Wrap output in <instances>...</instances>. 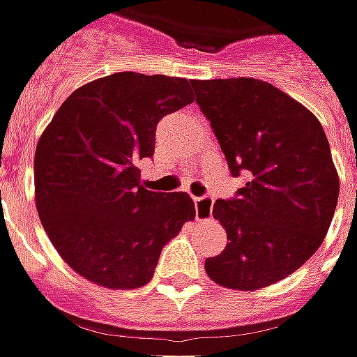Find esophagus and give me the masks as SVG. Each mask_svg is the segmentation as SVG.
Masks as SVG:
<instances>
[{
	"label": "esophagus",
	"instance_id": "1",
	"mask_svg": "<svg viewBox=\"0 0 357 357\" xmlns=\"http://www.w3.org/2000/svg\"><path fill=\"white\" fill-rule=\"evenodd\" d=\"M195 218L197 222H209L211 220V209H213V199L209 195L195 197Z\"/></svg>",
	"mask_w": 357,
	"mask_h": 357
}]
</instances>
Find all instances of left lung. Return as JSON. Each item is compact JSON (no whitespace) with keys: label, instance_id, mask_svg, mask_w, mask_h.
I'll list each match as a JSON object with an SVG mask.
<instances>
[{"label":"left lung","instance_id":"1","mask_svg":"<svg viewBox=\"0 0 357 357\" xmlns=\"http://www.w3.org/2000/svg\"><path fill=\"white\" fill-rule=\"evenodd\" d=\"M194 89L231 176H250L213 204L227 245L206 271L229 289L271 286L314 256L332 224L340 179L328 137L310 109L261 79H195Z\"/></svg>","mask_w":357,"mask_h":357}]
</instances>
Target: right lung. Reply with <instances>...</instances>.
Returning <instances> with one entry per match:
<instances>
[{"mask_svg": "<svg viewBox=\"0 0 357 357\" xmlns=\"http://www.w3.org/2000/svg\"><path fill=\"white\" fill-rule=\"evenodd\" d=\"M194 101V82L119 71L77 87L41 133L33 160L39 220L86 280L133 289L148 284L163 245L195 218L185 192L139 185L160 119Z\"/></svg>", "mask_w": 357, "mask_h": 357, "instance_id": "add662e5", "label": "right lung"}]
</instances>
